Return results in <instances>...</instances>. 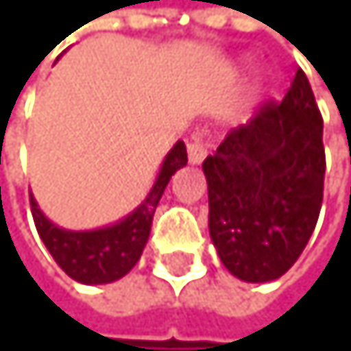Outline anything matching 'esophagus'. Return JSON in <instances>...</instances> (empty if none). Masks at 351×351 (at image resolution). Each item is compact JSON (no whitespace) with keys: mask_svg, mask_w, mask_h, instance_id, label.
<instances>
[{"mask_svg":"<svg viewBox=\"0 0 351 351\" xmlns=\"http://www.w3.org/2000/svg\"><path fill=\"white\" fill-rule=\"evenodd\" d=\"M186 154H189V162L191 165H199V162H204V158H206V145H204V141H202V136H193L189 141V145H186Z\"/></svg>","mask_w":351,"mask_h":351,"instance_id":"34e87169","label":"esophagus"}]
</instances>
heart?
Returning <instances> with one entry per match:
<instances>
[{"label":"heart","instance_id":"obj_1","mask_svg":"<svg viewBox=\"0 0 351 351\" xmlns=\"http://www.w3.org/2000/svg\"><path fill=\"white\" fill-rule=\"evenodd\" d=\"M241 68H244V63H237V68H235V70L239 72ZM257 92H259V85H255V87H252V94H257Z\"/></svg>","mask_w":351,"mask_h":351}]
</instances>
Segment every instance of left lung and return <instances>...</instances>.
<instances>
[{
	"label": "left lung",
	"instance_id": "1",
	"mask_svg": "<svg viewBox=\"0 0 351 351\" xmlns=\"http://www.w3.org/2000/svg\"><path fill=\"white\" fill-rule=\"evenodd\" d=\"M208 233L221 264L248 283L279 279L306 248L323 202V118L303 70L202 162Z\"/></svg>",
	"mask_w": 351,
	"mask_h": 351
}]
</instances>
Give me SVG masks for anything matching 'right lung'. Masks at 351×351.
<instances>
[{
	"mask_svg": "<svg viewBox=\"0 0 351 351\" xmlns=\"http://www.w3.org/2000/svg\"><path fill=\"white\" fill-rule=\"evenodd\" d=\"M186 165V147L178 141L160 165L154 186L145 199L123 219L92 230H70L54 224L39 208L30 193V206L39 237L65 275L85 286H101L125 277L147 246L156 206L160 202L171 176Z\"/></svg>",
	"mask_w": 351,
	"mask_h": 351,
	"instance_id": "obj_1",
	"label": "right lung"
}]
</instances>
